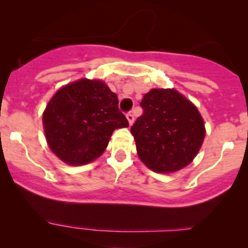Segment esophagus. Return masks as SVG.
Wrapping results in <instances>:
<instances>
[{
	"label": "esophagus",
	"instance_id": "1",
	"mask_svg": "<svg viewBox=\"0 0 248 248\" xmlns=\"http://www.w3.org/2000/svg\"><path fill=\"white\" fill-rule=\"evenodd\" d=\"M127 119H128V122H129V124H134V115L132 114V113H127Z\"/></svg>",
	"mask_w": 248,
	"mask_h": 248
}]
</instances>
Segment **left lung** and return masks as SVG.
<instances>
[{"label": "left lung", "instance_id": "1", "mask_svg": "<svg viewBox=\"0 0 248 248\" xmlns=\"http://www.w3.org/2000/svg\"><path fill=\"white\" fill-rule=\"evenodd\" d=\"M141 116L130 127L139 157L156 172L182 169L203 143L204 121L195 105L175 90H154L140 102Z\"/></svg>", "mask_w": 248, "mask_h": 248}]
</instances>
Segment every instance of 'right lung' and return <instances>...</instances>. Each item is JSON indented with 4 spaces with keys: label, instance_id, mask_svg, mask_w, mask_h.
<instances>
[{
    "label": "right lung",
    "instance_id": "1",
    "mask_svg": "<svg viewBox=\"0 0 248 248\" xmlns=\"http://www.w3.org/2000/svg\"><path fill=\"white\" fill-rule=\"evenodd\" d=\"M43 124L51 150L73 166L99 157L112 133L129 126L115 93L105 82L88 79L61 88L47 104Z\"/></svg>",
    "mask_w": 248,
    "mask_h": 248
}]
</instances>
